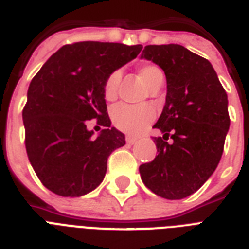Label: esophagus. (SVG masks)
<instances>
[{"label":"esophagus","instance_id":"obj_1","mask_svg":"<svg viewBox=\"0 0 249 249\" xmlns=\"http://www.w3.org/2000/svg\"><path fill=\"white\" fill-rule=\"evenodd\" d=\"M125 141H126V143L134 144L138 140H137V138H134V137H132V136H126V138H125Z\"/></svg>","mask_w":249,"mask_h":249}]
</instances>
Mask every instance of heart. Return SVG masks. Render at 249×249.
<instances>
[{"label":"heart","instance_id":"b5f03b06","mask_svg":"<svg viewBox=\"0 0 249 249\" xmlns=\"http://www.w3.org/2000/svg\"><path fill=\"white\" fill-rule=\"evenodd\" d=\"M138 75L143 83L152 89L158 84L163 83V71L154 64H141ZM120 71L111 72L103 84V97L106 101H113L117 97V90L120 85ZM155 112L150 106H129L120 105L113 109L112 123L117 129L129 134H140L147 128L154 120Z\"/></svg>","mask_w":249,"mask_h":249}]
</instances>
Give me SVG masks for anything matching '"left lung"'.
Returning a JSON list of instances; mask_svg holds the SVG:
<instances>
[{"mask_svg": "<svg viewBox=\"0 0 249 249\" xmlns=\"http://www.w3.org/2000/svg\"><path fill=\"white\" fill-rule=\"evenodd\" d=\"M142 58L165 73V106L154 128L158 156L140 166L146 187L169 200L199 190L220 163L230 126L228 94L212 64L181 45H147ZM174 140L170 144L167 140Z\"/></svg>", "mask_w": 249, "mask_h": 249, "instance_id": "8db88e82", "label": "left lung"}]
</instances>
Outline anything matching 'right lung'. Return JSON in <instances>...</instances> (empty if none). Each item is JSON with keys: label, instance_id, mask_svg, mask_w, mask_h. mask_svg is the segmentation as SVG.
<instances>
[{"label": "right lung", "instance_id": "1", "mask_svg": "<svg viewBox=\"0 0 249 249\" xmlns=\"http://www.w3.org/2000/svg\"><path fill=\"white\" fill-rule=\"evenodd\" d=\"M142 45L83 41L64 45L33 77L23 108L25 150L42 185L60 196H81L105 178L111 152L125 136L111 128L103 84L137 58ZM106 128L97 137L86 123Z\"/></svg>", "mask_w": 249, "mask_h": 249}]
</instances>
